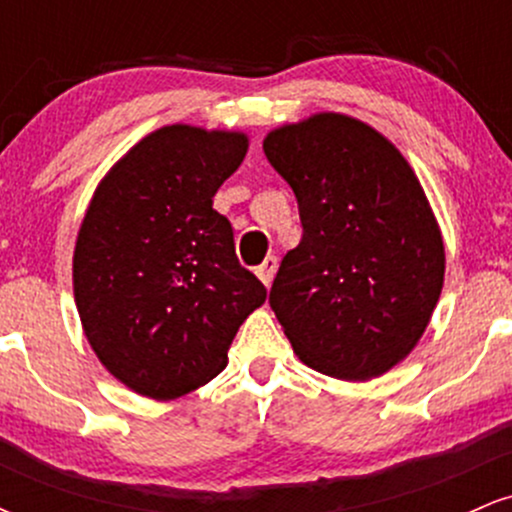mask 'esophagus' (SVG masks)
I'll return each mask as SVG.
<instances>
[{
  "instance_id": "1",
  "label": "esophagus",
  "mask_w": 512,
  "mask_h": 512,
  "mask_svg": "<svg viewBox=\"0 0 512 512\" xmlns=\"http://www.w3.org/2000/svg\"><path fill=\"white\" fill-rule=\"evenodd\" d=\"M276 267H279V260H276V257H274V255H269V257H267V260H264V262L260 264V267H257V269H255V274H257V276H260V281H262V284H264V286H269V284H272V281H274Z\"/></svg>"
}]
</instances>
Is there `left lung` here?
Here are the masks:
<instances>
[{"instance_id": "left-lung-1", "label": "left lung", "mask_w": 512, "mask_h": 512, "mask_svg": "<svg viewBox=\"0 0 512 512\" xmlns=\"http://www.w3.org/2000/svg\"><path fill=\"white\" fill-rule=\"evenodd\" d=\"M262 146L303 223L269 291L276 320L317 373L378 378L409 356L443 289L424 187L390 139L349 115H310Z\"/></svg>"}]
</instances>
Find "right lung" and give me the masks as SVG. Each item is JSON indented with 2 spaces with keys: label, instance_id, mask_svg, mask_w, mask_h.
<instances>
[{
  "label": "right lung",
  "instance_id": "right-lung-1",
  "mask_svg": "<svg viewBox=\"0 0 512 512\" xmlns=\"http://www.w3.org/2000/svg\"><path fill=\"white\" fill-rule=\"evenodd\" d=\"M245 154L243 132L168 125L93 192L74 248V301L91 349L137 395L175 399L214 380L267 298L214 209Z\"/></svg>",
  "mask_w": 512,
  "mask_h": 512
}]
</instances>
